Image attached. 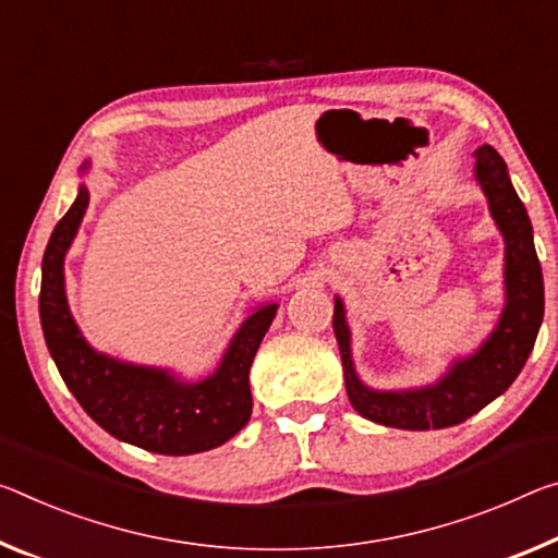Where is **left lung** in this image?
<instances>
[{
    "label": "left lung",
    "mask_w": 558,
    "mask_h": 558,
    "mask_svg": "<svg viewBox=\"0 0 558 558\" xmlns=\"http://www.w3.org/2000/svg\"><path fill=\"white\" fill-rule=\"evenodd\" d=\"M474 179L504 238V307L494 330L472 355L454 357L447 373L432 385L375 390L357 375L344 303L335 295L332 330L342 357L344 390L357 414L369 422L414 432L452 427L507 392L532 355L544 320V278L532 220L511 185L507 163L492 146L474 151Z\"/></svg>",
    "instance_id": "8db88e82"
}]
</instances>
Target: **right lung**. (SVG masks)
I'll return each instance as SVG.
<instances>
[{
    "instance_id": "1",
    "label": "right lung",
    "mask_w": 558,
    "mask_h": 558,
    "mask_svg": "<svg viewBox=\"0 0 558 558\" xmlns=\"http://www.w3.org/2000/svg\"><path fill=\"white\" fill-rule=\"evenodd\" d=\"M88 171L84 161L82 173ZM88 206L86 183L59 220L41 260L39 317L51 360L76 402L111 437L146 452L183 457L226 445L251 420V365L278 303H263L245 317L218 367L203 379L173 369L134 365L94 350L69 311L64 258Z\"/></svg>"
}]
</instances>
